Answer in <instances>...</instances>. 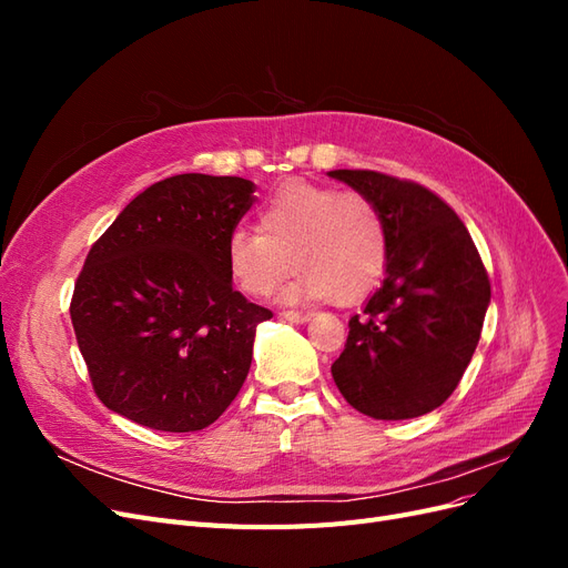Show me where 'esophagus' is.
I'll return each instance as SVG.
<instances>
[{"instance_id":"obj_1","label":"esophagus","mask_w":568,"mask_h":568,"mask_svg":"<svg viewBox=\"0 0 568 568\" xmlns=\"http://www.w3.org/2000/svg\"><path fill=\"white\" fill-rule=\"evenodd\" d=\"M280 317H282V320H286V322H296V324H303V322L311 320V313H296V311H286V313H282Z\"/></svg>"}]
</instances>
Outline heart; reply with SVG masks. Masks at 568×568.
<instances>
[{
  "mask_svg": "<svg viewBox=\"0 0 568 568\" xmlns=\"http://www.w3.org/2000/svg\"><path fill=\"white\" fill-rule=\"evenodd\" d=\"M386 227L376 205L359 192L294 182L257 213V232L236 227L225 261L248 296H267L291 267L288 303L334 298L348 303L379 282L386 267Z\"/></svg>",
  "mask_w": 568,
  "mask_h": 568,
  "instance_id": "b5f03b06",
  "label": "heart"
}]
</instances>
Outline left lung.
<instances>
[{
  "mask_svg": "<svg viewBox=\"0 0 568 568\" xmlns=\"http://www.w3.org/2000/svg\"><path fill=\"white\" fill-rule=\"evenodd\" d=\"M326 175L379 209L388 244L384 282L351 317L332 376L367 417H422L471 363L490 303L486 267L464 222L426 186L374 170Z\"/></svg>",
  "mask_w": 568,
  "mask_h": 568,
  "instance_id": "8db88e82",
  "label": "left lung"
}]
</instances>
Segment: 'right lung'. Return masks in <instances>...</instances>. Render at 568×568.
Here are the masks:
<instances>
[{
    "instance_id": "add662e5",
    "label": "right lung",
    "mask_w": 568,
    "mask_h": 568,
    "mask_svg": "<svg viewBox=\"0 0 568 568\" xmlns=\"http://www.w3.org/2000/svg\"><path fill=\"white\" fill-rule=\"evenodd\" d=\"M253 192L244 178L161 180L90 248L71 320L99 400L115 415L201 432L244 386L255 326L272 313L234 291L225 246Z\"/></svg>"
}]
</instances>
